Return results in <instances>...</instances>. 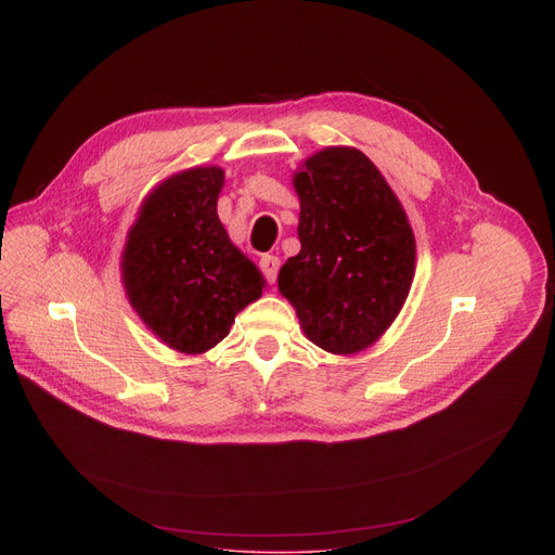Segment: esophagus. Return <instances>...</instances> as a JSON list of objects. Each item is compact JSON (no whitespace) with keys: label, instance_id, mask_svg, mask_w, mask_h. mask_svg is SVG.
Wrapping results in <instances>:
<instances>
[{"label":"esophagus","instance_id":"esophagus-1","mask_svg":"<svg viewBox=\"0 0 555 555\" xmlns=\"http://www.w3.org/2000/svg\"><path fill=\"white\" fill-rule=\"evenodd\" d=\"M279 268H281V260H279V256H274V254L260 256V270H262V274H266V279H268L270 283H274V281H276Z\"/></svg>","mask_w":555,"mask_h":555}]
</instances>
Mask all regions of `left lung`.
Listing matches in <instances>:
<instances>
[{
    "label": "left lung",
    "mask_w": 555,
    "mask_h": 555,
    "mask_svg": "<svg viewBox=\"0 0 555 555\" xmlns=\"http://www.w3.org/2000/svg\"><path fill=\"white\" fill-rule=\"evenodd\" d=\"M301 251L285 260L279 293L306 337L333 356L380 339L410 297L416 238L385 175L358 149L328 145L293 175Z\"/></svg>",
    "instance_id": "1"
}]
</instances>
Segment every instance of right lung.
I'll use <instances>...</instances> for the list:
<instances>
[{
  "label": "right lung",
  "instance_id": "right-lung-1",
  "mask_svg": "<svg viewBox=\"0 0 555 555\" xmlns=\"http://www.w3.org/2000/svg\"><path fill=\"white\" fill-rule=\"evenodd\" d=\"M220 166L170 175L143 197L121 251V283L141 322L168 348L202 356L260 299L266 279L218 218Z\"/></svg>",
  "mask_w": 555,
  "mask_h": 555
}]
</instances>
